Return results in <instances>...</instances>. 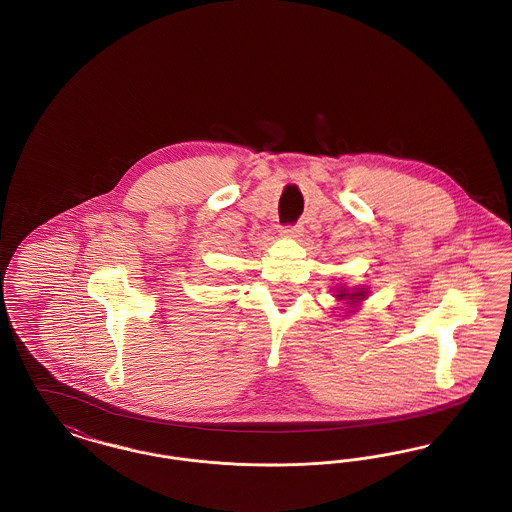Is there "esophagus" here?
<instances>
[{"label": "esophagus", "mask_w": 512, "mask_h": 512, "mask_svg": "<svg viewBox=\"0 0 512 512\" xmlns=\"http://www.w3.org/2000/svg\"><path fill=\"white\" fill-rule=\"evenodd\" d=\"M282 236H284V238L297 240V238L303 236V228H301L299 224H295V226H284V228H282Z\"/></svg>", "instance_id": "1"}]
</instances>
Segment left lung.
I'll use <instances>...</instances> for the list:
<instances>
[{
  "label": "left lung",
  "instance_id": "8db88e82",
  "mask_svg": "<svg viewBox=\"0 0 512 512\" xmlns=\"http://www.w3.org/2000/svg\"><path fill=\"white\" fill-rule=\"evenodd\" d=\"M368 288L366 286H355V288H347V286H338V290H336V299L343 303L347 309H345V315H341V317H347V315H353L359 307H361V303L365 301L366 297H368Z\"/></svg>",
  "mask_w": 512,
  "mask_h": 512
}]
</instances>
